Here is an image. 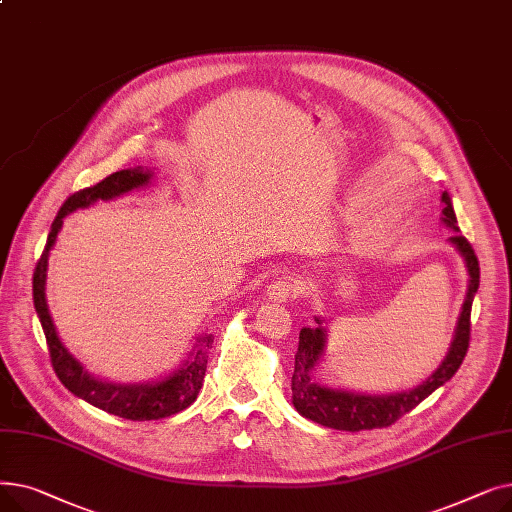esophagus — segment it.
Masks as SVG:
<instances>
[{"instance_id": "obj_1", "label": "esophagus", "mask_w": 512, "mask_h": 512, "mask_svg": "<svg viewBox=\"0 0 512 512\" xmlns=\"http://www.w3.org/2000/svg\"><path fill=\"white\" fill-rule=\"evenodd\" d=\"M303 290L301 280L286 276V278H278L274 280L270 286H267V297L278 303H288L292 299H297Z\"/></svg>"}]
</instances>
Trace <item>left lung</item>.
I'll return each mask as SVG.
<instances>
[{"label":"left lung","mask_w":512,"mask_h":512,"mask_svg":"<svg viewBox=\"0 0 512 512\" xmlns=\"http://www.w3.org/2000/svg\"><path fill=\"white\" fill-rule=\"evenodd\" d=\"M442 222L454 230L448 238L454 249L461 253L467 263L469 288L463 311L456 324L454 338L450 342L448 355L442 365L429 375L425 382L411 390H400L394 394H359L338 388L321 386L313 380V369L324 355L326 348V328L321 326V317H315V328H303L299 334V351L294 355V373H292V405L303 417L342 432H363V429L388 427L398 421L402 415L413 411L421 400H425L434 390L444 386L452 375L459 371L471 336V305L479 288V261L469 245V240L459 232L456 215L448 193H442Z\"/></svg>","instance_id":"1"}]
</instances>
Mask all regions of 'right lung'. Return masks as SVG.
I'll return each instance as SVG.
<instances>
[{"label":"right lung","mask_w":512,"mask_h":512,"mask_svg":"<svg viewBox=\"0 0 512 512\" xmlns=\"http://www.w3.org/2000/svg\"><path fill=\"white\" fill-rule=\"evenodd\" d=\"M151 178H153V172L139 166V168L114 172L107 178H103L101 182H97L95 186L83 188V191L70 195L64 201L62 209L58 211L56 220L51 224L47 245L43 249L41 259L37 261L35 274H33L35 311L39 315V321L45 332L53 371H56L60 382L74 396L87 400L89 405L130 421L164 419L193 405L203 386L205 369H207V348L213 342L211 334H205L203 338L197 340L199 344L191 353V359H186L176 371H172L170 375H166V378H161L157 382L118 384V382L99 380L89 371H85V367L68 353V348L58 338L56 326H53V319L49 315L47 301H45V280H47L49 251L53 245H56L58 232L62 230L64 218L68 213L76 209H85L97 201H110L120 195H126L132 191V188H141L149 184Z\"/></svg>","instance_id":"obj_1"}]
</instances>
